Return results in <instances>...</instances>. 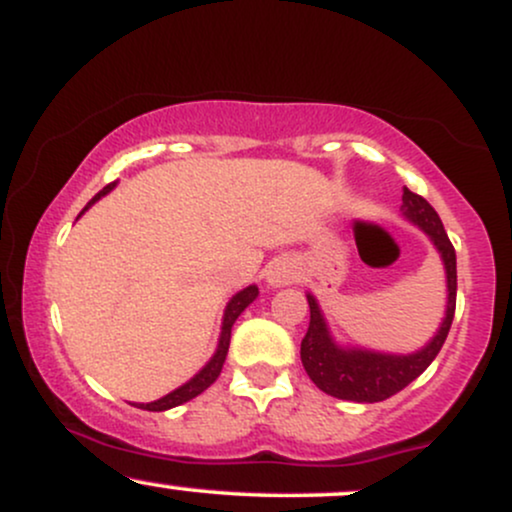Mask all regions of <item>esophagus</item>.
I'll use <instances>...</instances> for the list:
<instances>
[{"instance_id": "esophagus-1", "label": "esophagus", "mask_w": 512, "mask_h": 512, "mask_svg": "<svg viewBox=\"0 0 512 512\" xmlns=\"http://www.w3.org/2000/svg\"><path fill=\"white\" fill-rule=\"evenodd\" d=\"M293 279H295V267L286 260L272 264V267H269V272H267L269 286H274V288L288 286V283H291Z\"/></svg>"}]
</instances>
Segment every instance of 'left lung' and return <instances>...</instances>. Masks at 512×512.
Returning a JSON list of instances; mask_svg holds the SVG:
<instances>
[{"mask_svg":"<svg viewBox=\"0 0 512 512\" xmlns=\"http://www.w3.org/2000/svg\"><path fill=\"white\" fill-rule=\"evenodd\" d=\"M403 217L432 238L434 248L439 250L443 269H446V286H448V303L446 317L436 331V336L422 350L410 355H389L374 353V350L362 348H341L331 338L326 322L319 310L317 300L307 295L310 305V326L300 343V360L307 377L317 384L329 396L341 400H355V403H379L396 396L403 391L410 381H415L420 374L434 362L439 350L451 331L455 315V291H458V272H455V248L448 240L443 224L436 214V209L424 200L422 195L403 188V205H400Z\"/></svg>","mask_w":512,"mask_h":512,"instance_id":"obj_1","label":"left lung"}]
</instances>
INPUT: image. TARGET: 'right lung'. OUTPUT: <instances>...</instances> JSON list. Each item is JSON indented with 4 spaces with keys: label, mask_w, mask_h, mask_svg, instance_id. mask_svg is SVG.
<instances>
[{
    "label": "right lung",
    "mask_w": 512,
    "mask_h": 512,
    "mask_svg": "<svg viewBox=\"0 0 512 512\" xmlns=\"http://www.w3.org/2000/svg\"><path fill=\"white\" fill-rule=\"evenodd\" d=\"M114 186H116V181H114V183H109V186H104V188L100 190V193H97V195L92 197V200L88 202V205H85V209H88L90 205H95V202L100 200L102 195H107L109 190H112ZM85 209H83V212H85ZM83 212H80V214H83ZM257 293H260V291H257V286H248V288H243V291H240V293L233 295L231 303L226 305V312H224V324H221V336H219L217 353H214L212 360H209L207 365L202 367L200 372H197L195 377L188 381V384L178 386L176 391L166 393L164 398L155 400V403H135V408H140V410H150V412H162V410L176 408V405L188 403V400H193L195 396H200L202 391L209 389V386H212L214 381H217L219 374H221V367H224L226 353H229V343H231V326H233V322H236V319H238L240 312H243L245 307H248V305L252 303V300L257 298Z\"/></svg>",
    "instance_id": "obj_1"
}]
</instances>
